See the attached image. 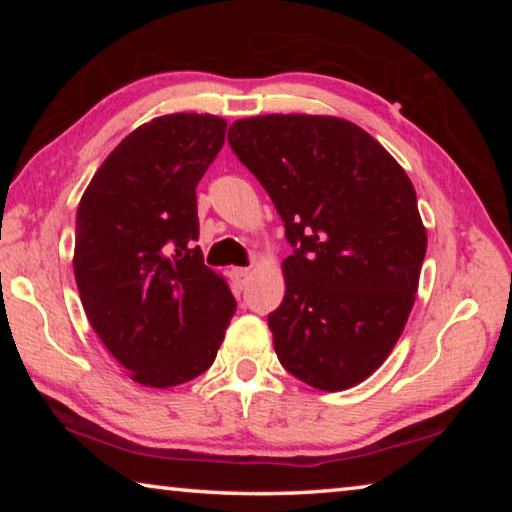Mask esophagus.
Returning <instances> with one entry per match:
<instances>
[{
  "label": "esophagus",
  "instance_id": "34e87169",
  "mask_svg": "<svg viewBox=\"0 0 512 512\" xmlns=\"http://www.w3.org/2000/svg\"><path fill=\"white\" fill-rule=\"evenodd\" d=\"M230 275H232V282H235V287L244 289L250 282V277H253V271H250V268H232Z\"/></svg>",
  "mask_w": 512,
  "mask_h": 512
}]
</instances>
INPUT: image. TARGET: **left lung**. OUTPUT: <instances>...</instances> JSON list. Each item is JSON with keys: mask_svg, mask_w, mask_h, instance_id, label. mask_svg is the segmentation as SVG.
I'll return each mask as SVG.
<instances>
[{"mask_svg": "<svg viewBox=\"0 0 512 512\" xmlns=\"http://www.w3.org/2000/svg\"><path fill=\"white\" fill-rule=\"evenodd\" d=\"M228 142L296 248L282 262V305L268 314L277 359L318 391L361 384L395 348L418 291L427 228L413 183L341 117H246Z\"/></svg>", "mask_w": 512, "mask_h": 512, "instance_id": "left-lung-1", "label": "left lung"}]
</instances>
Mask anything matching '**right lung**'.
<instances>
[{
	"label": "right lung",
	"mask_w": 512,
	"mask_h": 512,
	"mask_svg": "<svg viewBox=\"0 0 512 512\" xmlns=\"http://www.w3.org/2000/svg\"><path fill=\"white\" fill-rule=\"evenodd\" d=\"M225 128L207 112L155 117L115 146L81 196L74 277L85 316L142 386L205 372L235 314L225 277L194 246L196 185Z\"/></svg>",
	"instance_id": "add662e5"
}]
</instances>
